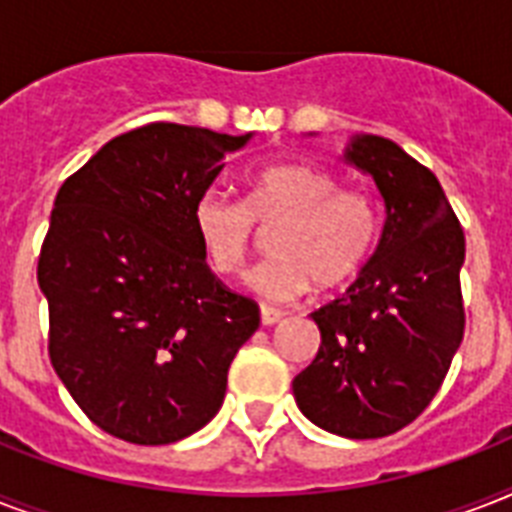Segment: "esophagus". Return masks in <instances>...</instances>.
Here are the masks:
<instances>
[{
  "mask_svg": "<svg viewBox=\"0 0 512 512\" xmlns=\"http://www.w3.org/2000/svg\"><path fill=\"white\" fill-rule=\"evenodd\" d=\"M281 319H284V313L281 311H273V308H263V311H260V324H263V327H273V324H279Z\"/></svg>",
  "mask_w": 512,
  "mask_h": 512,
  "instance_id": "1",
  "label": "esophagus"
}]
</instances>
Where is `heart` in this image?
<instances>
[{
  "label": "heart",
  "mask_w": 512,
  "mask_h": 512,
  "mask_svg": "<svg viewBox=\"0 0 512 512\" xmlns=\"http://www.w3.org/2000/svg\"><path fill=\"white\" fill-rule=\"evenodd\" d=\"M257 228H273L271 257L249 276V289L271 303L295 300L311 287L335 289L356 276L377 239L369 196L340 191L332 172L308 162L268 164L249 177L244 204L204 193L193 228L209 265L239 276L257 247Z\"/></svg>",
  "instance_id": "obj_1"
}]
</instances>
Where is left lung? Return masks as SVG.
I'll list each match as a JSON object with an SVG mask.
<instances>
[{
  "label": "left lung",
  "mask_w": 512,
  "mask_h": 512,
  "mask_svg": "<svg viewBox=\"0 0 512 512\" xmlns=\"http://www.w3.org/2000/svg\"><path fill=\"white\" fill-rule=\"evenodd\" d=\"M342 159L372 177L385 220L348 292L311 313L321 345L292 393L313 425L382 438L425 412L460 348L465 233L438 177L393 140L356 135Z\"/></svg>",
  "instance_id": "8db88e82"
}]
</instances>
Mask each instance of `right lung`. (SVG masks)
Wrapping results in <instances>:
<instances>
[{
	"label": "right lung",
	"mask_w": 512,
	"mask_h": 512,
	"mask_svg": "<svg viewBox=\"0 0 512 512\" xmlns=\"http://www.w3.org/2000/svg\"><path fill=\"white\" fill-rule=\"evenodd\" d=\"M247 135L154 122L108 140L60 185L36 279L50 361L98 428L175 444L223 406L228 366L260 327L209 271L193 207Z\"/></svg>",
	"instance_id": "right-lung-1"
}]
</instances>
